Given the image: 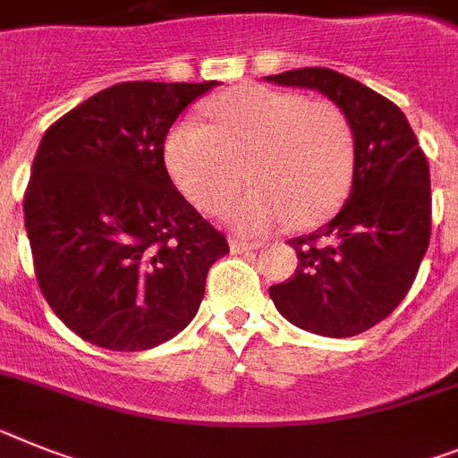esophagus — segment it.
<instances>
[{
  "mask_svg": "<svg viewBox=\"0 0 458 458\" xmlns=\"http://www.w3.org/2000/svg\"><path fill=\"white\" fill-rule=\"evenodd\" d=\"M229 248L232 252H245V250H259L261 241H243V238H232L229 241Z\"/></svg>",
  "mask_w": 458,
  "mask_h": 458,
  "instance_id": "obj_1",
  "label": "esophagus"
}]
</instances>
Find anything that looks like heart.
Here are the masks:
<instances>
[{"instance_id": "obj_1", "label": "heart", "mask_w": 458, "mask_h": 458, "mask_svg": "<svg viewBox=\"0 0 458 458\" xmlns=\"http://www.w3.org/2000/svg\"><path fill=\"white\" fill-rule=\"evenodd\" d=\"M215 124L187 120L166 139L174 181L203 210L226 208L238 232L261 233L294 222L318 226L345 201L354 174V131L334 101L241 85L210 101Z\"/></svg>"}]
</instances>
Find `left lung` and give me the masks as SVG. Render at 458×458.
<instances>
[{
  "mask_svg": "<svg viewBox=\"0 0 458 458\" xmlns=\"http://www.w3.org/2000/svg\"><path fill=\"white\" fill-rule=\"evenodd\" d=\"M267 81L318 89L354 131L350 197L322 229L289 241L294 276L268 287L287 322L350 338L392 315L412 287L431 238L428 164L403 111L354 78L306 66Z\"/></svg>",
  "mask_w": 458,
  "mask_h": 458,
  "instance_id": "1",
  "label": "left lung"
}]
</instances>
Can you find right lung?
<instances>
[{
    "mask_svg": "<svg viewBox=\"0 0 458 458\" xmlns=\"http://www.w3.org/2000/svg\"><path fill=\"white\" fill-rule=\"evenodd\" d=\"M206 83H117L38 143L25 229L48 306L83 341L143 352L194 319L226 238L175 190L164 139Z\"/></svg>",
    "mask_w": 458,
    "mask_h": 458,
    "instance_id": "obj_1",
    "label": "right lung"
}]
</instances>
